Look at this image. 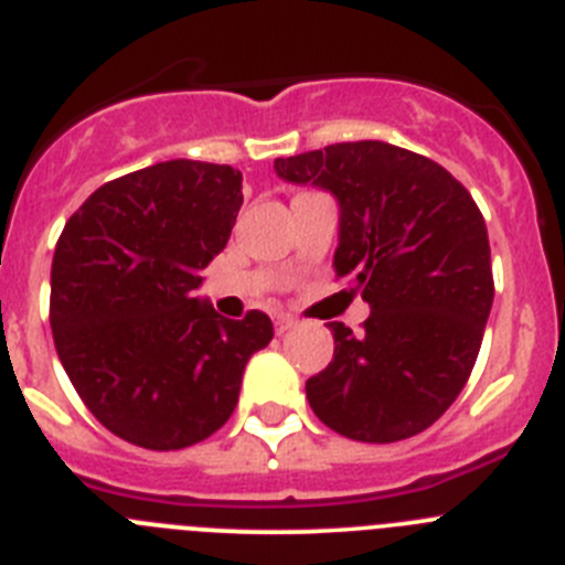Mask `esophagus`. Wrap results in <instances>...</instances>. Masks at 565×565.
I'll return each instance as SVG.
<instances>
[{
  "label": "esophagus",
  "mask_w": 565,
  "mask_h": 565,
  "mask_svg": "<svg viewBox=\"0 0 565 565\" xmlns=\"http://www.w3.org/2000/svg\"><path fill=\"white\" fill-rule=\"evenodd\" d=\"M292 327H295V318H289V315H278V318H276V332L278 334L289 332Z\"/></svg>",
  "instance_id": "obj_1"
}]
</instances>
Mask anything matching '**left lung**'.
Wrapping results in <instances>:
<instances>
[{
    "instance_id": "left-lung-1",
    "label": "left lung",
    "mask_w": 565,
    "mask_h": 565,
    "mask_svg": "<svg viewBox=\"0 0 565 565\" xmlns=\"http://www.w3.org/2000/svg\"><path fill=\"white\" fill-rule=\"evenodd\" d=\"M276 174L338 202L334 273L371 315L334 320V358L307 380L327 428L399 441L430 428L465 388L492 309L490 238L467 188L439 162L380 140L278 157Z\"/></svg>"
}]
</instances>
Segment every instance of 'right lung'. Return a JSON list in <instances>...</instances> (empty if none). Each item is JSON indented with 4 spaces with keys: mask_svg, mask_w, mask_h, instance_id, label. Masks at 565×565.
I'll use <instances>...</instances> for the list:
<instances>
[{
    "mask_svg": "<svg viewBox=\"0 0 565 565\" xmlns=\"http://www.w3.org/2000/svg\"><path fill=\"white\" fill-rule=\"evenodd\" d=\"M242 200V171L169 160L100 185L64 225L55 352L95 419L131 445L180 450L216 434L247 360L273 340L258 309L227 320L196 295Z\"/></svg>",
    "mask_w": 565,
    "mask_h": 565,
    "instance_id": "right-lung-1",
    "label": "right lung"
}]
</instances>
